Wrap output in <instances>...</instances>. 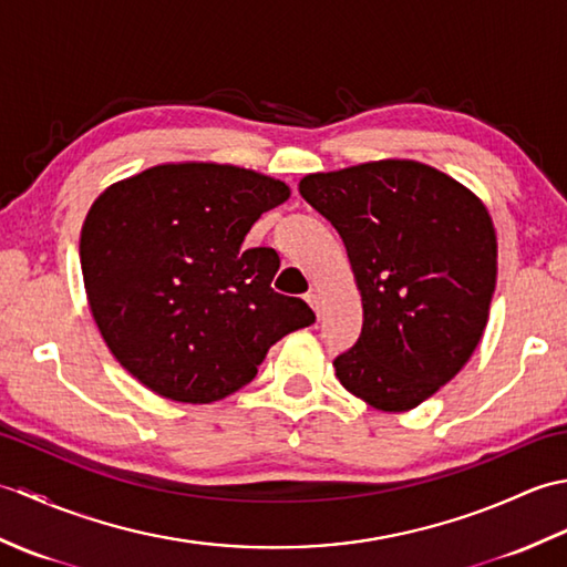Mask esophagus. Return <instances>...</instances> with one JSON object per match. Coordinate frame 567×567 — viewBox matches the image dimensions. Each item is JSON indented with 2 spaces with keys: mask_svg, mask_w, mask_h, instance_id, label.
Wrapping results in <instances>:
<instances>
[{
  "mask_svg": "<svg viewBox=\"0 0 567 567\" xmlns=\"http://www.w3.org/2000/svg\"><path fill=\"white\" fill-rule=\"evenodd\" d=\"M307 302H309V307L317 311V317H321V299H319V295L317 292H307Z\"/></svg>",
  "mask_w": 567,
  "mask_h": 567,
  "instance_id": "obj_1",
  "label": "esophagus"
}]
</instances>
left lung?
<instances>
[{"label": "left lung", "instance_id": "left-lung-1", "mask_svg": "<svg viewBox=\"0 0 567 567\" xmlns=\"http://www.w3.org/2000/svg\"><path fill=\"white\" fill-rule=\"evenodd\" d=\"M302 197L341 234L363 331L333 360L370 406L406 412L451 382L487 327L497 236L485 204L414 161L307 175Z\"/></svg>", "mask_w": 567, "mask_h": 567}]
</instances>
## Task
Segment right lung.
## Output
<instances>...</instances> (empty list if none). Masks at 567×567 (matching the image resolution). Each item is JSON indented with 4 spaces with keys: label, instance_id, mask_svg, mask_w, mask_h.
I'll use <instances>...</instances> for the list:
<instances>
[{
    "label": "right lung",
    "instance_id": "right-lung-1",
    "mask_svg": "<svg viewBox=\"0 0 567 567\" xmlns=\"http://www.w3.org/2000/svg\"><path fill=\"white\" fill-rule=\"evenodd\" d=\"M280 179L216 163H167L106 187L80 236L92 317L114 358L175 402L209 404L256 378L270 346L315 323L275 292L272 248H244Z\"/></svg>",
    "mask_w": 567,
    "mask_h": 567
}]
</instances>
